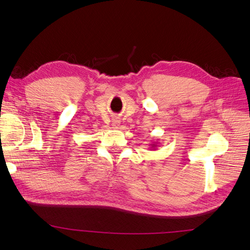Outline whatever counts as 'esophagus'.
<instances>
[{
  "mask_svg": "<svg viewBox=\"0 0 250 250\" xmlns=\"http://www.w3.org/2000/svg\"><path fill=\"white\" fill-rule=\"evenodd\" d=\"M120 125V120L117 119V118H115V119H112V126L113 128H119Z\"/></svg>",
  "mask_w": 250,
  "mask_h": 250,
  "instance_id": "esophagus-1",
  "label": "esophagus"
}]
</instances>
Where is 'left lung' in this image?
<instances>
[{"mask_svg": "<svg viewBox=\"0 0 250 250\" xmlns=\"http://www.w3.org/2000/svg\"><path fill=\"white\" fill-rule=\"evenodd\" d=\"M150 146H151V149H152V150H155V149H156V146H158V142H153V143H151Z\"/></svg>", "mask_w": 250, "mask_h": 250, "instance_id": "1", "label": "left lung"}]
</instances>
